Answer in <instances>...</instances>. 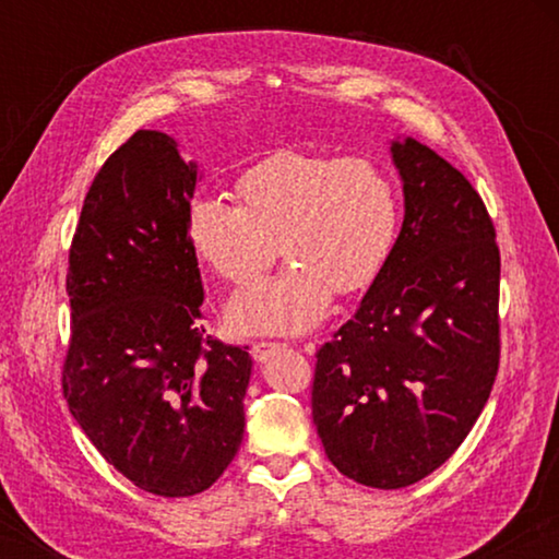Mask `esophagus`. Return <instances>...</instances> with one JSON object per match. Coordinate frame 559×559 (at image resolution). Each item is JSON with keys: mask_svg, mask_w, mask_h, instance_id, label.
Masks as SVG:
<instances>
[{"mask_svg": "<svg viewBox=\"0 0 559 559\" xmlns=\"http://www.w3.org/2000/svg\"><path fill=\"white\" fill-rule=\"evenodd\" d=\"M281 347V343H266V340H261V343L251 345V357L257 359V362H263V359H269V355H273Z\"/></svg>", "mask_w": 559, "mask_h": 559, "instance_id": "34e87169", "label": "esophagus"}]
</instances>
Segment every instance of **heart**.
Returning a JSON list of instances; mask_svg holds the SVG:
<instances>
[{
  "label": "heart",
  "instance_id": "1",
  "mask_svg": "<svg viewBox=\"0 0 559 559\" xmlns=\"http://www.w3.org/2000/svg\"><path fill=\"white\" fill-rule=\"evenodd\" d=\"M239 206L200 197L187 239L216 276L246 286L278 257L290 266L229 302L246 333H306L333 298L380 276L400 226L396 187L367 157L278 150L236 179ZM280 246H275V241Z\"/></svg>",
  "mask_w": 559,
  "mask_h": 559
}]
</instances>
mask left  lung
I'll return each instance as SVG.
<instances>
[{"label":"left lung","instance_id":"1","mask_svg":"<svg viewBox=\"0 0 559 559\" xmlns=\"http://www.w3.org/2000/svg\"><path fill=\"white\" fill-rule=\"evenodd\" d=\"M404 222L357 313L318 349L313 421L357 484L427 478L468 437L500 359L493 222L456 167L414 138L392 143Z\"/></svg>","mask_w":559,"mask_h":559}]
</instances>
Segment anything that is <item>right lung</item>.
Listing matches in <instances>:
<instances>
[{"instance_id": "obj_1", "label": "right lung", "mask_w": 559, "mask_h": 559, "mask_svg": "<svg viewBox=\"0 0 559 559\" xmlns=\"http://www.w3.org/2000/svg\"><path fill=\"white\" fill-rule=\"evenodd\" d=\"M197 165L138 130L93 179L69 251L63 400L100 456L147 493L197 496L243 439L246 349L202 325L187 239Z\"/></svg>"}]
</instances>
